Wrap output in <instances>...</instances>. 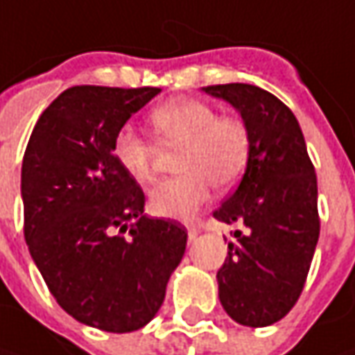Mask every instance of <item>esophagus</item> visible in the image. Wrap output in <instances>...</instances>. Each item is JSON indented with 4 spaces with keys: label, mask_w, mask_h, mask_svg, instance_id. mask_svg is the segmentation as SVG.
<instances>
[{
    "label": "esophagus",
    "mask_w": 355,
    "mask_h": 355,
    "mask_svg": "<svg viewBox=\"0 0 355 355\" xmlns=\"http://www.w3.org/2000/svg\"><path fill=\"white\" fill-rule=\"evenodd\" d=\"M199 235V229L196 225H191V227H187V239H189V243L191 241H196Z\"/></svg>",
    "instance_id": "1"
}]
</instances>
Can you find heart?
I'll return each mask as SVG.
<instances>
[{
	"label": "heart",
	"mask_w": 355,
	"mask_h": 355,
	"mask_svg": "<svg viewBox=\"0 0 355 355\" xmlns=\"http://www.w3.org/2000/svg\"><path fill=\"white\" fill-rule=\"evenodd\" d=\"M157 138L182 146L178 170L182 175L157 184L150 205L157 215L189 219L211 196V185L229 189L243 175L249 159V132L237 118L217 116L215 108L193 98H173L150 114ZM112 156L122 171L138 184L156 175V148L130 126L116 132Z\"/></svg>",
	"instance_id": "b5f03b06"
}]
</instances>
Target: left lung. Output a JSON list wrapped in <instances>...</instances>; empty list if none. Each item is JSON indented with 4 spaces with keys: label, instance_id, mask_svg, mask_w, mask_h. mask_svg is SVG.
Listing matches in <instances>:
<instances>
[{
    "label": "left lung",
    "instance_id": "1",
    "mask_svg": "<svg viewBox=\"0 0 355 355\" xmlns=\"http://www.w3.org/2000/svg\"><path fill=\"white\" fill-rule=\"evenodd\" d=\"M237 110L249 132V159L239 187L213 213L241 223L223 266L219 300L239 324L263 328L284 318L304 288L320 235L318 184L293 110L254 85L205 87Z\"/></svg>",
    "mask_w": 355,
    "mask_h": 355
}]
</instances>
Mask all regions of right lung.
<instances>
[{
	"label": "right lung",
	"mask_w": 355,
	"mask_h": 355,
	"mask_svg": "<svg viewBox=\"0 0 355 355\" xmlns=\"http://www.w3.org/2000/svg\"><path fill=\"white\" fill-rule=\"evenodd\" d=\"M162 89L73 87L39 116L21 166L25 241L59 306L104 332L156 316L187 231L144 215V191L112 156L128 118Z\"/></svg>",
	"instance_id": "add662e5"
}]
</instances>
